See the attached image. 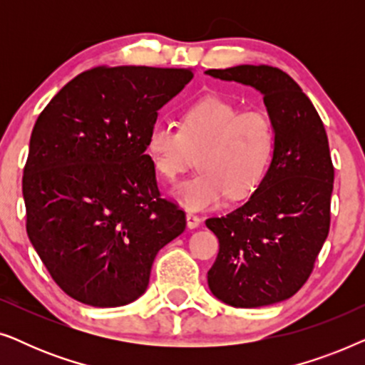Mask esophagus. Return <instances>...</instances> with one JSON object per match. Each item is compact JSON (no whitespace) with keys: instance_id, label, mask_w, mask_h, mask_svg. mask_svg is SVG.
I'll return each mask as SVG.
<instances>
[{"instance_id":"34e87169","label":"esophagus","mask_w":365,"mask_h":365,"mask_svg":"<svg viewBox=\"0 0 365 365\" xmlns=\"http://www.w3.org/2000/svg\"><path fill=\"white\" fill-rule=\"evenodd\" d=\"M186 224H187L189 229H196V227H199V224H201V217L196 216V214H192V212H187L186 214Z\"/></svg>"}]
</instances>
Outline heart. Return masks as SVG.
<instances>
[{"label": "heart", "instance_id": "heart-1", "mask_svg": "<svg viewBox=\"0 0 365 365\" xmlns=\"http://www.w3.org/2000/svg\"><path fill=\"white\" fill-rule=\"evenodd\" d=\"M146 148L166 179L182 173L199 151L201 171L178 182L171 196L189 211H204L219 206L226 194L242 197L259 186L271 164L276 131L264 113H242L227 99L206 96L184 111L181 126L158 119Z\"/></svg>", "mask_w": 365, "mask_h": 365}]
</instances>
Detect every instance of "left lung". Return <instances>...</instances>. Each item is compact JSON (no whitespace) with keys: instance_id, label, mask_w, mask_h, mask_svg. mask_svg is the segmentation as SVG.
<instances>
[{"instance_id":"obj_1","label":"left lung","mask_w":365,"mask_h":365,"mask_svg":"<svg viewBox=\"0 0 365 365\" xmlns=\"http://www.w3.org/2000/svg\"><path fill=\"white\" fill-rule=\"evenodd\" d=\"M206 74L261 93L276 131L271 164L247 202L206 221L219 239L207 284L232 307L271 306L304 286L327 239L334 184L327 134L311 99L281 69L241 64Z\"/></svg>"}]
</instances>
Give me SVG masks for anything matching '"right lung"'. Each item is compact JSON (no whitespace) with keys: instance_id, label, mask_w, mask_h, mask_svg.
I'll return each instance as SVG.
<instances>
[{"instance_id":"right-lung-1","label":"right lung","mask_w":365,"mask_h":365,"mask_svg":"<svg viewBox=\"0 0 365 365\" xmlns=\"http://www.w3.org/2000/svg\"><path fill=\"white\" fill-rule=\"evenodd\" d=\"M191 68H94L39 114L23 176L26 231L54 282L93 307L146 292L156 254L186 216L159 197L149 128Z\"/></svg>"}]
</instances>
